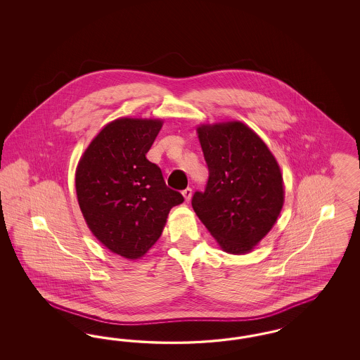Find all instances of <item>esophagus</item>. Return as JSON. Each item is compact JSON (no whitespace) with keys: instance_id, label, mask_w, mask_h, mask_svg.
<instances>
[{"instance_id":"obj_1","label":"esophagus","mask_w":360,"mask_h":360,"mask_svg":"<svg viewBox=\"0 0 360 360\" xmlns=\"http://www.w3.org/2000/svg\"><path fill=\"white\" fill-rule=\"evenodd\" d=\"M182 194H184V197H185V201L188 202L190 200H191V195H193V191H191V188H185L184 191H182Z\"/></svg>"}]
</instances>
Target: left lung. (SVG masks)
Wrapping results in <instances>:
<instances>
[{
    "mask_svg": "<svg viewBox=\"0 0 360 360\" xmlns=\"http://www.w3.org/2000/svg\"><path fill=\"white\" fill-rule=\"evenodd\" d=\"M197 135L209 181L191 205L220 248L232 255L255 250L285 202L274 155L254 129L238 120L200 124Z\"/></svg>",
    "mask_w": 360,
    "mask_h": 360,
    "instance_id": "left-lung-1",
    "label": "left lung"
}]
</instances>
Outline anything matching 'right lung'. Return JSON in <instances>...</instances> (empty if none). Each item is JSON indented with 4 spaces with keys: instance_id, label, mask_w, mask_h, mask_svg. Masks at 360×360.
Here are the masks:
<instances>
[{
    "instance_id": "add662e5",
    "label": "right lung",
    "mask_w": 360,
    "mask_h": 360,
    "mask_svg": "<svg viewBox=\"0 0 360 360\" xmlns=\"http://www.w3.org/2000/svg\"><path fill=\"white\" fill-rule=\"evenodd\" d=\"M162 125V119L141 117L108 122L75 170L77 200L89 229L110 252L128 260L148 252L172 206L184 202L146 158Z\"/></svg>"
}]
</instances>
